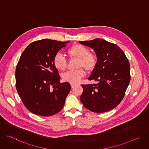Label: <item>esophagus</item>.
<instances>
[{
    "label": "esophagus",
    "instance_id": "obj_1",
    "mask_svg": "<svg viewBox=\"0 0 149 149\" xmlns=\"http://www.w3.org/2000/svg\"><path fill=\"white\" fill-rule=\"evenodd\" d=\"M71 88H73L76 86V85H75V84H71Z\"/></svg>",
    "mask_w": 149,
    "mask_h": 149
}]
</instances>
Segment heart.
<instances>
[{
  "instance_id": "obj_1",
  "label": "heart",
  "mask_w": 149,
  "mask_h": 149,
  "mask_svg": "<svg viewBox=\"0 0 149 149\" xmlns=\"http://www.w3.org/2000/svg\"><path fill=\"white\" fill-rule=\"evenodd\" d=\"M67 54L71 58L78 59L76 68L78 69L63 74L62 78L65 82L76 84L85 76L83 69L87 72H91L94 70L96 65L97 58L94 54L90 52L87 48L79 44L74 45L69 48ZM53 64L57 70L63 71L67 68V62L64 56L57 53L54 57Z\"/></svg>"
}]
</instances>
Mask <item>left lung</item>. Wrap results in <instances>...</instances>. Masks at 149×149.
<instances>
[{
  "label": "left lung",
  "instance_id": "left-lung-1",
  "mask_svg": "<svg viewBox=\"0 0 149 149\" xmlns=\"http://www.w3.org/2000/svg\"><path fill=\"white\" fill-rule=\"evenodd\" d=\"M93 48L97 59L88 80L96 84L81 85V102L95 113L107 112L120 103L130 81V66L124 52L116 44L104 39L79 41Z\"/></svg>",
  "mask_w": 149,
  "mask_h": 149
}]
</instances>
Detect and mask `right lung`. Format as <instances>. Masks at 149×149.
Instances as JSON below:
<instances>
[{
	"label": "right lung",
	"instance_id": "right-lung-1",
	"mask_svg": "<svg viewBox=\"0 0 149 149\" xmlns=\"http://www.w3.org/2000/svg\"><path fill=\"white\" fill-rule=\"evenodd\" d=\"M68 42L37 40L29 44L20 56L16 68V87L25 107L35 114L51 116L63 107L71 87L68 82H60L53 59Z\"/></svg>",
	"mask_w": 149,
	"mask_h": 149
}]
</instances>
